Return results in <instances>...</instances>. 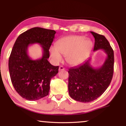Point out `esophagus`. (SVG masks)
Masks as SVG:
<instances>
[{"label":"esophagus","mask_w":126,"mask_h":126,"mask_svg":"<svg viewBox=\"0 0 126 126\" xmlns=\"http://www.w3.org/2000/svg\"><path fill=\"white\" fill-rule=\"evenodd\" d=\"M65 70L64 67H63V66H60V67H59L60 71H61V70Z\"/></svg>","instance_id":"34e87169"}]
</instances>
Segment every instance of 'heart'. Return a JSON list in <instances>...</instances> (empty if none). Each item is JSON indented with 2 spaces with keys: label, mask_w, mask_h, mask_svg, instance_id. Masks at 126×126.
Instances as JSON below:
<instances>
[{
  "label": "heart",
  "mask_w": 126,
  "mask_h": 126,
  "mask_svg": "<svg viewBox=\"0 0 126 126\" xmlns=\"http://www.w3.org/2000/svg\"><path fill=\"white\" fill-rule=\"evenodd\" d=\"M92 42L80 35H72L61 38L56 46L50 49L51 58L56 62L63 60L62 55L66 56V61L70 65H77L82 63L92 48Z\"/></svg>",
  "instance_id": "1"
}]
</instances>
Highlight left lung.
<instances>
[{
	"instance_id": "8db88e82",
	"label": "left lung",
	"mask_w": 126,
	"mask_h": 126,
	"mask_svg": "<svg viewBox=\"0 0 126 126\" xmlns=\"http://www.w3.org/2000/svg\"><path fill=\"white\" fill-rule=\"evenodd\" d=\"M94 38V51L102 49L107 58L102 66L94 68L91 58L77 66L69 69L68 91L72 99L82 103L94 100L104 93L112 79L113 50L104 35L91 32Z\"/></svg>"
}]
</instances>
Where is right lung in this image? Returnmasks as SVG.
<instances>
[{"label":"right lung","mask_w":126,"mask_h":126,"mask_svg":"<svg viewBox=\"0 0 126 126\" xmlns=\"http://www.w3.org/2000/svg\"><path fill=\"white\" fill-rule=\"evenodd\" d=\"M56 32L41 27H33L17 38L8 60V69L15 91L24 99L37 100L49 94L51 79L58 72L48 61L49 49ZM38 43L42 46V58L32 60L27 49L30 44Z\"/></svg>","instance_id":"right-lung-1"}]
</instances>
